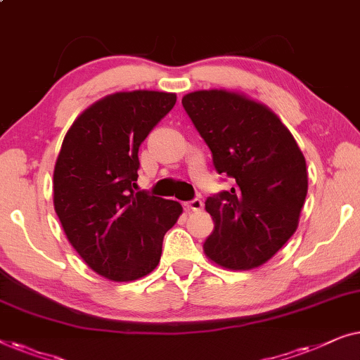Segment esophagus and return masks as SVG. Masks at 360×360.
Segmentation results:
<instances>
[{"mask_svg":"<svg viewBox=\"0 0 360 360\" xmlns=\"http://www.w3.org/2000/svg\"><path fill=\"white\" fill-rule=\"evenodd\" d=\"M184 207L187 210H192V212H199L204 209V202H202L200 199H194V200H189L186 202Z\"/></svg>","mask_w":360,"mask_h":360,"instance_id":"obj_1","label":"esophagus"}]
</instances>
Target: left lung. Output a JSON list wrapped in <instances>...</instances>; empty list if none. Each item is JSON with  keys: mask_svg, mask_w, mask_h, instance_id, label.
<instances>
[{"mask_svg": "<svg viewBox=\"0 0 360 360\" xmlns=\"http://www.w3.org/2000/svg\"><path fill=\"white\" fill-rule=\"evenodd\" d=\"M182 105L215 169L236 182L205 200L214 220L205 256L230 271L259 267L297 230L308 191L305 156L279 115L240 91H194Z\"/></svg>", "mask_w": 360, "mask_h": 360, "instance_id": "1", "label": "left lung"}]
</instances>
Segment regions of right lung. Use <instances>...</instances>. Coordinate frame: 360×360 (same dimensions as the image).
<instances>
[{"mask_svg": "<svg viewBox=\"0 0 360 360\" xmlns=\"http://www.w3.org/2000/svg\"><path fill=\"white\" fill-rule=\"evenodd\" d=\"M174 104V93L119 91L84 109L63 139L55 212L81 259L108 281L150 274L182 214L179 202L134 191L139 146Z\"/></svg>", "mask_w": 360, "mask_h": 360, "instance_id": "1", "label": "right lung"}]
</instances>
